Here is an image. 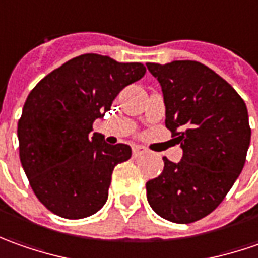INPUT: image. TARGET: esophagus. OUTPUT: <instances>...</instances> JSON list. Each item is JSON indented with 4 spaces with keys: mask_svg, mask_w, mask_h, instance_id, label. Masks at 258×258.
Segmentation results:
<instances>
[{
    "mask_svg": "<svg viewBox=\"0 0 258 258\" xmlns=\"http://www.w3.org/2000/svg\"><path fill=\"white\" fill-rule=\"evenodd\" d=\"M146 153H147L146 147H143V146H134V147H133V156H134V157L143 156V154H146Z\"/></svg>",
    "mask_w": 258,
    "mask_h": 258,
    "instance_id": "1",
    "label": "esophagus"
}]
</instances>
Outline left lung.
<instances>
[{"label": "left lung", "instance_id": "1", "mask_svg": "<svg viewBox=\"0 0 258 258\" xmlns=\"http://www.w3.org/2000/svg\"><path fill=\"white\" fill-rule=\"evenodd\" d=\"M161 85L165 127L182 158L164 160L147 181V200L160 217L178 224L209 216L224 200L245 163L251 130L243 98L213 70L197 61L148 62Z\"/></svg>", "mask_w": 258, "mask_h": 258}]
</instances>
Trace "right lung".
Masks as SVG:
<instances>
[{
	"label": "right lung",
	"instance_id": "right-lung-1",
	"mask_svg": "<svg viewBox=\"0 0 258 258\" xmlns=\"http://www.w3.org/2000/svg\"><path fill=\"white\" fill-rule=\"evenodd\" d=\"M141 62L84 54L44 77L18 121L20 160L37 199L59 217L95 214L108 199L112 170L131 157L127 144L93 133L114 98L141 80Z\"/></svg>",
	"mask_w": 258,
	"mask_h": 258
}]
</instances>
